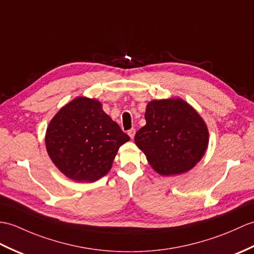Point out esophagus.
Returning a JSON list of instances; mask_svg holds the SVG:
<instances>
[{"instance_id": "esophagus-1", "label": "esophagus", "mask_w": 254, "mask_h": 254, "mask_svg": "<svg viewBox=\"0 0 254 254\" xmlns=\"http://www.w3.org/2000/svg\"><path fill=\"white\" fill-rule=\"evenodd\" d=\"M127 134H128V136L133 139V138H134V136H135V128L128 129V131H127Z\"/></svg>"}]
</instances>
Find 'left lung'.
<instances>
[{"instance_id": "obj_1", "label": "left lung", "mask_w": 254, "mask_h": 254, "mask_svg": "<svg viewBox=\"0 0 254 254\" xmlns=\"http://www.w3.org/2000/svg\"><path fill=\"white\" fill-rule=\"evenodd\" d=\"M145 119L146 126L138 129L134 139L157 173H185L201 160L209 132L190 104L181 98L151 100Z\"/></svg>"}]
</instances>
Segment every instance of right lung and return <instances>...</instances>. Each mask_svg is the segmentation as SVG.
<instances>
[{
  "mask_svg": "<svg viewBox=\"0 0 254 254\" xmlns=\"http://www.w3.org/2000/svg\"><path fill=\"white\" fill-rule=\"evenodd\" d=\"M129 140L96 99L76 97L58 111L46 129L53 163L75 182H95L109 172L119 147Z\"/></svg>",
  "mask_w": 254,
  "mask_h": 254,
  "instance_id": "right-lung-1",
  "label": "right lung"
}]
</instances>
